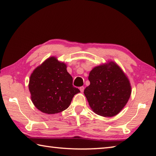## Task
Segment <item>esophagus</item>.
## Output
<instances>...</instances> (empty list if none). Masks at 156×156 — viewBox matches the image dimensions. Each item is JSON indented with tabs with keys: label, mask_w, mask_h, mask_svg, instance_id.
<instances>
[{
	"label": "esophagus",
	"mask_w": 156,
	"mask_h": 156,
	"mask_svg": "<svg viewBox=\"0 0 156 156\" xmlns=\"http://www.w3.org/2000/svg\"><path fill=\"white\" fill-rule=\"evenodd\" d=\"M84 87H80V90L82 92H84Z\"/></svg>",
	"instance_id": "1"
}]
</instances>
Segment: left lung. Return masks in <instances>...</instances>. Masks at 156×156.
Wrapping results in <instances>:
<instances>
[{"mask_svg": "<svg viewBox=\"0 0 156 156\" xmlns=\"http://www.w3.org/2000/svg\"><path fill=\"white\" fill-rule=\"evenodd\" d=\"M90 85L84 93L95 113L113 117L127 104L131 93L130 83L119 66L111 62L97 66L89 74Z\"/></svg>", "mask_w": 156, "mask_h": 156, "instance_id": "8db88e82", "label": "left lung"}]
</instances>
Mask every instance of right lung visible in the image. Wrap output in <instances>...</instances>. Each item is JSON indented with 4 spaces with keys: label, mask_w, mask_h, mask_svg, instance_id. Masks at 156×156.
Listing matches in <instances>:
<instances>
[{
    "label": "right lung",
    "mask_w": 156,
    "mask_h": 156,
    "mask_svg": "<svg viewBox=\"0 0 156 156\" xmlns=\"http://www.w3.org/2000/svg\"><path fill=\"white\" fill-rule=\"evenodd\" d=\"M73 79L66 65L51 57L33 72L29 89L33 103L46 114H55L66 110L74 96L80 92L72 85Z\"/></svg>",
    "instance_id": "right-lung-1"
}]
</instances>
